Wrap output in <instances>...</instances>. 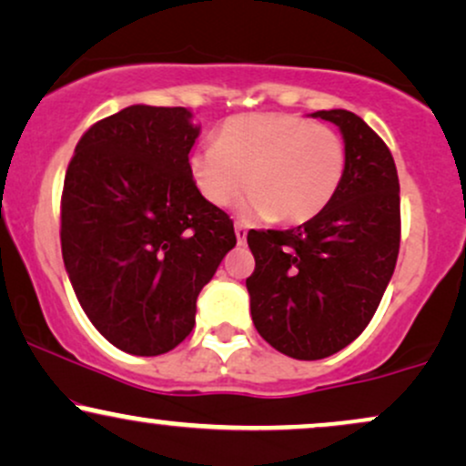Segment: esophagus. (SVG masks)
<instances>
[{
	"mask_svg": "<svg viewBox=\"0 0 466 466\" xmlns=\"http://www.w3.org/2000/svg\"><path fill=\"white\" fill-rule=\"evenodd\" d=\"M234 234H237V243L245 245V240H248V228H245L243 223H237V226H234Z\"/></svg>",
	"mask_w": 466,
	"mask_h": 466,
	"instance_id": "1",
	"label": "esophagus"
}]
</instances>
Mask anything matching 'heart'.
<instances>
[{"label": "heart", "mask_w": 466, "mask_h": 466, "mask_svg": "<svg viewBox=\"0 0 466 466\" xmlns=\"http://www.w3.org/2000/svg\"><path fill=\"white\" fill-rule=\"evenodd\" d=\"M190 177L212 208H228L248 184L243 215L285 226L311 221L329 206L346 175L344 140L296 114L229 117L215 144L195 148Z\"/></svg>", "instance_id": "heart-1"}]
</instances>
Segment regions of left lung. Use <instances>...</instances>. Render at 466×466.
Here are the masks:
<instances>
[{"instance_id": "obj_1", "label": "left lung", "mask_w": 466, "mask_h": 466, "mask_svg": "<svg viewBox=\"0 0 466 466\" xmlns=\"http://www.w3.org/2000/svg\"><path fill=\"white\" fill-rule=\"evenodd\" d=\"M339 127L346 175L311 221L249 229L256 267L245 285L267 344L293 360H324L361 335L397 265L399 175L386 142L346 109L315 111Z\"/></svg>"}]
</instances>
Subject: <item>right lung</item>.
<instances>
[{
  "label": "right lung",
  "mask_w": 466,
  "mask_h": 466,
  "mask_svg": "<svg viewBox=\"0 0 466 466\" xmlns=\"http://www.w3.org/2000/svg\"><path fill=\"white\" fill-rule=\"evenodd\" d=\"M190 117L131 105L89 127L67 166L63 263L89 322L129 355H164L190 335L201 289L237 245L232 218L190 177Z\"/></svg>",
  "instance_id": "add662e5"
}]
</instances>
